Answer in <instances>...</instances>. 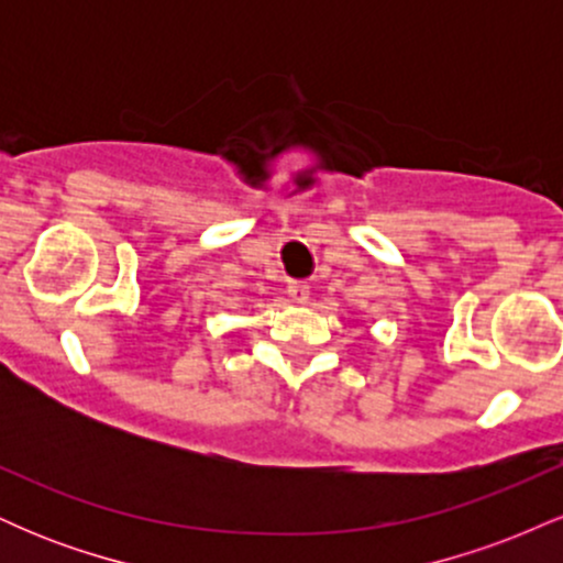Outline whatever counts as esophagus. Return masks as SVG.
<instances>
[{
  "label": "esophagus",
  "mask_w": 563,
  "mask_h": 563,
  "mask_svg": "<svg viewBox=\"0 0 563 563\" xmlns=\"http://www.w3.org/2000/svg\"><path fill=\"white\" fill-rule=\"evenodd\" d=\"M288 296H290V301H294V303H307L309 301V286H303V283H290Z\"/></svg>",
  "instance_id": "esophagus-1"
}]
</instances>
